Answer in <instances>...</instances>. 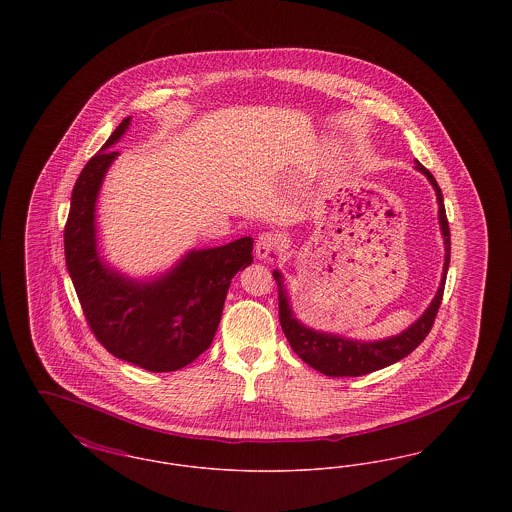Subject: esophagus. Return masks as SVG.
<instances>
[{
  "mask_svg": "<svg viewBox=\"0 0 512 512\" xmlns=\"http://www.w3.org/2000/svg\"><path fill=\"white\" fill-rule=\"evenodd\" d=\"M282 247V240L278 234L274 232H263L259 238H257V244H255V253L259 259H267L268 255L280 251Z\"/></svg>",
  "mask_w": 512,
  "mask_h": 512,
  "instance_id": "obj_1",
  "label": "esophagus"
}]
</instances>
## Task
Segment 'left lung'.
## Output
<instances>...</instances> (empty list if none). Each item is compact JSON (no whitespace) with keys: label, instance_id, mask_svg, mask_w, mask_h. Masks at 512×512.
I'll return each instance as SVG.
<instances>
[{"label":"left lung","instance_id":"8db88e82","mask_svg":"<svg viewBox=\"0 0 512 512\" xmlns=\"http://www.w3.org/2000/svg\"><path fill=\"white\" fill-rule=\"evenodd\" d=\"M416 169L424 172L434 186L438 194L439 205V224L445 240V265H443V278L438 293L426 313L414 322L411 328L401 332L399 336H393L388 340L380 341H353L343 340L340 336L332 334H322L315 332L311 328H305L297 318L293 317L288 295L284 290L282 274L278 270L272 272L276 284H278V309H280V324L290 341L293 351L307 363L313 366L318 372L326 376H363L368 372L380 370L384 366L393 365L413 353L414 349L426 340L430 334L434 320L438 317L439 305L443 299V290H445V276L449 268V259H451V234H449V222L445 215V205H443V194L441 188L432 176V172L424 169L420 163H416Z\"/></svg>","mask_w":512,"mask_h":512}]
</instances>
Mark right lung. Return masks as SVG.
I'll list each match as a JSON object with an SVG mask.
<instances>
[{
    "instance_id": "1",
    "label": "right lung",
    "mask_w": 512,
    "mask_h": 512,
    "mask_svg": "<svg viewBox=\"0 0 512 512\" xmlns=\"http://www.w3.org/2000/svg\"><path fill=\"white\" fill-rule=\"evenodd\" d=\"M130 124L117 126L80 172L65 224V259L86 322L115 357L149 372L180 370L209 349L230 280L253 261V238L190 251L178 267L140 284L101 263L94 211L99 186L119 155L109 149Z\"/></svg>"
}]
</instances>
